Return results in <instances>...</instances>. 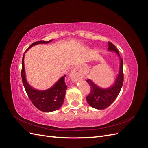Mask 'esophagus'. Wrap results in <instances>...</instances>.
<instances>
[{
  "label": "esophagus",
  "instance_id": "esophagus-1",
  "mask_svg": "<svg viewBox=\"0 0 148 148\" xmlns=\"http://www.w3.org/2000/svg\"><path fill=\"white\" fill-rule=\"evenodd\" d=\"M71 77L73 80H76L78 77V74L77 73L76 69H73V71L71 73Z\"/></svg>",
  "mask_w": 148,
  "mask_h": 148
}]
</instances>
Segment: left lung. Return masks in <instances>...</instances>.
Wrapping results in <instances>:
<instances>
[{
    "label": "left lung",
    "mask_w": 148,
    "mask_h": 148,
    "mask_svg": "<svg viewBox=\"0 0 148 148\" xmlns=\"http://www.w3.org/2000/svg\"><path fill=\"white\" fill-rule=\"evenodd\" d=\"M108 50L114 51L120 57L119 51L114 45L110 42H108ZM120 66L119 74L114 85L110 88L101 89L95 85L91 80H86L91 88V91L86 97V100L89 105L92 108L98 110H103L110 106L117 97L123 85L124 80L123 62L121 57H120Z\"/></svg>",
    "instance_id": "1"
}]
</instances>
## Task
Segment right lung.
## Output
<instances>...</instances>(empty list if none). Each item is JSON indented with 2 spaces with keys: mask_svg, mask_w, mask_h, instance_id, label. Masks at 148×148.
<instances>
[{
  "mask_svg": "<svg viewBox=\"0 0 148 148\" xmlns=\"http://www.w3.org/2000/svg\"><path fill=\"white\" fill-rule=\"evenodd\" d=\"M51 41V40L46 42L41 40L36 42L32 43L28 48L25 51V52L31 47L39 43H48ZM23 59L24 54L23 56L22 62V80L25 91H26V92L29 99L31 101L32 103L38 110L45 112H53L58 110L63 104L64 99H65L66 90L67 89V86L65 82V77L66 75H64L62 78H60V80L50 89L45 90V91H37V90L32 88L26 80Z\"/></svg>",
  "mask_w": 148,
  "mask_h": 148,
  "instance_id": "add662e5",
  "label": "right lung"
}]
</instances>
